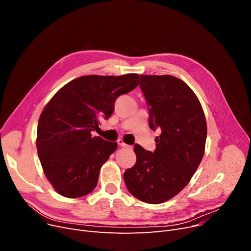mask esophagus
Returning a JSON list of instances; mask_svg holds the SVG:
<instances>
[{"mask_svg": "<svg viewBox=\"0 0 251 251\" xmlns=\"http://www.w3.org/2000/svg\"><path fill=\"white\" fill-rule=\"evenodd\" d=\"M118 144L120 147H122V148H131L130 146H128V144H126L125 142H124V140L123 139H118Z\"/></svg>", "mask_w": 251, "mask_h": 251, "instance_id": "obj_1", "label": "esophagus"}]
</instances>
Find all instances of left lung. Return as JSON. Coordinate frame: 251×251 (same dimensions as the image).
<instances>
[{
    "mask_svg": "<svg viewBox=\"0 0 251 251\" xmlns=\"http://www.w3.org/2000/svg\"><path fill=\"white\" fill-rule=\"evenodd\" d=\"M150 105V127L160 128L153 152L134 147L135 165L124 181L137 200L157 204L173 199L191 180L205 149L207 127L200 100L172 75H140Z\"/></svg>",
    "mask_w": 251,
    "mask_h": 251,
    "instance_id": "1",
    "label": "left lung"
}]
</instances>
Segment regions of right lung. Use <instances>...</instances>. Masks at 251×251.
Returning a JSON list of instances; mask_svg holds the SVG:
<instances>
[{
	"label": "right lung",
	"instance_id": "obj_1",
	"mask_svg": "<svg viewBox=\"0 0 251 251\" xmlns=\"http://www.w3.org/2000/svg\"><path fill=\"white\" fill-rule=\"evenodd\" d=\"M139 84L135 73L85 75L64 85L44 108L37 124L36 149L44 173L62 196L77 199L94 190L100 170L117 150L91 131L109 119L117 98Z\"/></svg>",
	"mask_w": 251,
	"mask_h": 251
}]
</instances>
